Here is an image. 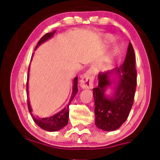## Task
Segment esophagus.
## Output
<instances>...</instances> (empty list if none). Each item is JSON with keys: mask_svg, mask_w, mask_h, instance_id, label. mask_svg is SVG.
Listing matches in <instances>:
<instances>
[{"mask_svg": "<svg viewBox=\"0 0 160 160\" xmlns=\"http://www.w3.org/2000/svg\"><path fill=\"white\" fill-rule=\"evenodd\" d=\"M95 77V73L92 70H88L82 76L80 81V86L83 89H92L93 87V81Z\"/></svg>", "mask_w": 160, "mask_h": 160, "instance_id": "34e87169", "label": "esophagus"}]
</instances>
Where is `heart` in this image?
Masks as SVG:
<instances>
[{
	"label": "heart",
	"mask_w": 160,
	"mask_h": 160,
	"mask_svg": "<svg viewBox=\"0 0 160 160\" xmlns=\"http://www.w3.org/2000/svg\"><path fill=\"white\" fill-rule=\"evenodd\" d=\"M105 39H106V41L107 43H112L115 41L114 36H113L112 35H106V36H105ZM119 50V47H115L114 49H113L111 54H112L113 56L115 55V54H117L118 53ZM110 63H111V61L109 60V59H107V60H105L104 63L102 65V69L103 70L108 69L109 66H110Z\"/></svg>",
	"instance_id": "1"
}]
</instances>
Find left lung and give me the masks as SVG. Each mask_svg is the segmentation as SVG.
<instances>
[{
  "label": "left lung",
  "mask_w": 160,
  "mask_h": 160,
  "mask_svg": "<svg viewBox=\"0 0 160 160\" xmlns=\"http://www.w3.org/2000/svg\"><path fill=\"white\" fill-rule=\"evenodd\" d=\"M113 72L118 74L119 82L115 95L108 98L104 92L106 87L111 84L110 76ZM136 85L135 54L130 42L123 64L113 71L100 73L98 75V86L93 89L95 124L98 128L104 131H113L122 126L132 108Z\"/></svg>",
  "instance_id": "1"
}]
</instances>
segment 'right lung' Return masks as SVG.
I'll return each instance as SVG.
<instances>
[{
    "label": "right lung",
    "instance_id": "obj_1",
    "mask_svg": "<svg viewBox=\"0 0 160 160\" xmlns=\"http://www.w3.org/2000/svg\"><path fill=\"white\" fill-rule=\"evenodd\" d=\"M55 31H53L52 32H49V33L45 34L44 36L41 37V38L38 41V43H37L36 47L37 48L38 46H40L41 43L44 42V41H47L48 39L53 36V35ZM32 60V59H31ZM30 70V65L28 68V71ZM28 78H29V72L28 74V79H27V95H28ZM78 92V78L76 77L73 80V92H72V95L68 104L67 105V106L65 107L64 109H62V111L57 113V114L52 116L51 117L48 118H41V119H37L35 118L32 114V109L30 107L29 99L28 98V110H29L30 114H31L32 119H33L35 123L37 125L40 127L41 128L43 129L44 130L49 131V132H54V131H58L62 128H64L65 125H67L68 122V117H69V106L71 104V102L72 100L73 99V98L75 97L76 94Z\"/></svg>",
    "mask_w": 160,
    "mask_h": 160
}]
</instances>
